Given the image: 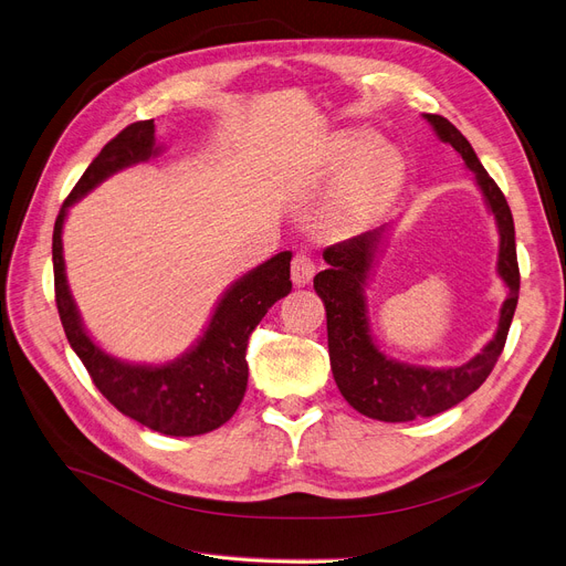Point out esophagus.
<instances>
[{
	"mask_svg": "<svg viewBox=\"0 0 566 566\" xmlns=\"http://www.w3.org/2000/svg\"><path fill=\"white\" fill-rule=\"evenodd\" d=\"M314 277V261L307 252H298L291 261V280L296 286H305L310 284V280Z\"/></svg>",
	"mask_w": 566,
	"mask_h": 566,
	"instance_id": "esophagus-1",
	"label": "esophagus"
}]
</instances>
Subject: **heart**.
I'll return each mask as SVG.
<instances>
[{"label":"heart","instance_id":"1","mask_svg":"<svg viewBox=\"0 0 566 566\" xmlns=\"http://www.w3.org/2000/svg\"><path fill=\"white\" fill-rule=\"evenodd\" d=\"M331 159L333 168L344 176L326 201L328 224H354L386 201L396 182L398 159L377 134L365 129L339 134Z\"/></svg>","mask_w":566,"mask_h":566}]
</instances>
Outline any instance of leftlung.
Here are the masks:
<instances>
[{"mask_svg":"<svg viewBox=\"0 0 566 566\" xmlns=\"http://www.w3.org/2000/svg\"><path fill=\"white\" fill-rule=\"evenodd\" d=\"M441 143H449L476 176L488 210L495 214L500 231L497 273L504 280L509 296L500 310L495 337L481 354L458 367H421L388 358L379 352L367 324L365 284L370 277L375 256L384 238V227L360 233L344 242L331 244L324 252L328 263L314 277V289L326 305L328 354L335 384L356 411L386 423H405L426 419L455 407L488 379L504 349L511 318L518 305L521 273L515 256V229L509 203L495 180L481 166L474 147L451 122L441 115H423Z\"/></svg>","mask_w":566,"mask_h":566,"instance_id":"1","label":"left lung"}]
</instances>
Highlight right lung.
I'll return each instance as SVG.
<instances>
[{
	"mask_svg": "<svg viewBox=\"0 0 566 566\" xmlns=\"http://www.w3.org/2000/svg\"><path fill=\"white\" fill-rule=\"evenodd\" d=\"M155 119L134 122L94 157L60 208L53 231L55 303L71 349L102 396L129 419L170 437L206 434L224 426L248 388V339L265 312L291 291V252H280L235 280L217 303L201 339L164 365H134L106 354L83 328L64 273L62 227L69 208L117 170L157 157Z\"/></svg>",
	"mask_w": 566,
	"mask_h": 566,
	"instance_id": "right-lung-1",
	"label": "right lung"
}]
</instances>
